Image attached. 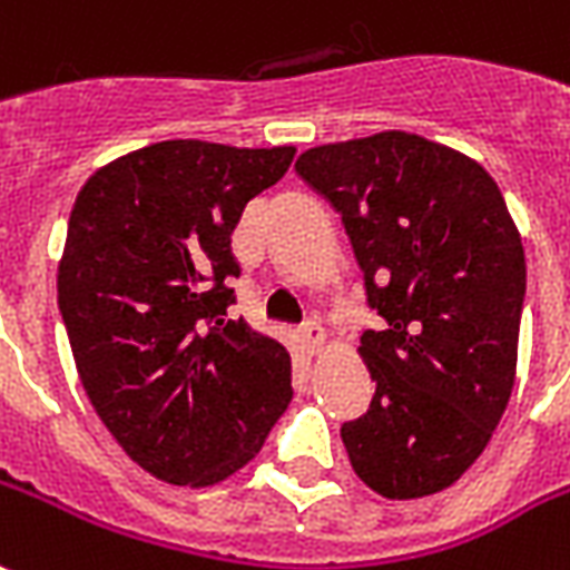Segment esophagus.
<instances>
[{
	"instance_id": "esophagus-1",
	"label": "esophagus",
	"mask_w": 570,
	"mask_h": 570,
	"mask_svg": "<svg viewBox=\"0 0 570 570\" xmlns=\"http://www.w3.org/2000/svg\"><path fill=\"white\" fill-rule=\"evenodd\" d=\"M302 334H304V343L311 346V353H320L325 343V328L316 320H307V323L302 325Z\"/></svg>"
}]
</instances>
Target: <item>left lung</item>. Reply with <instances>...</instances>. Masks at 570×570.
Listing matches in <instances>:
<instances>
[{
    "instance_id": "left-lung-1",
    "label": "left lung",
    "mask_w": 570,
    "mask_h": 570,
    "mask_svg": "<svg viewBox=\"0 0 570 570\" xmlns=\"http://www.w3.org/2000/svg\"><path fill=\"white\" fill-rule=\"evenodd\" d=\"M341 212L382 316L358 355L376 382L341 428L355 475L385 499L451 488L488 449L517 376L527 254L502 190L463 151L380 130L298 155Z\"/></svg>"
}]
</instances>
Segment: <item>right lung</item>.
<instances>
[{
  "label": "right lung",
  "mask_w": 570,
  "mask_h": 570,
  "mask_svg": "<svg viewBox=\"0 0 570 570\" xmlns=\"http://www.w3.org/2000/svg\"><path fill=\"white\" fill-rule=\"evenodd\" d=\"M293 158V146L164 140L77 194L56 275L77 373L121 451L167 484L238 472L293 401L286 346L227 320L229 236Z\"/></svg>",
  "instance_id": "1"
}]
</instances>
